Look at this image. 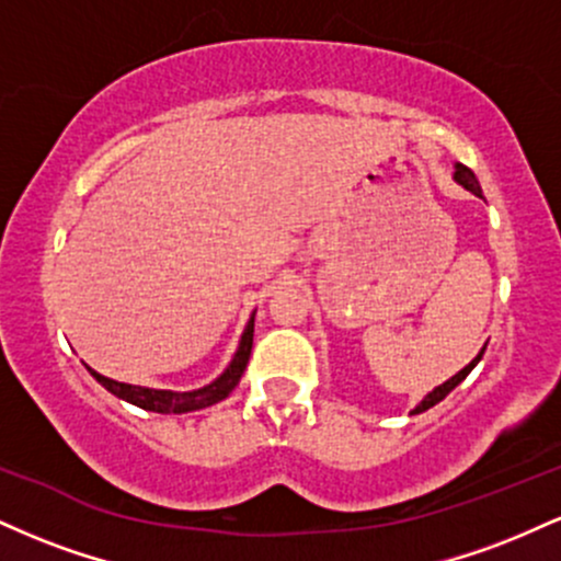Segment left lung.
Returning <instances> with one entry per match:
<instances>
[{
	"mask_svg": "<svg viewBox=\"0 0 561 561\" xmlns=\"http://www.w3.org/2000/svg\"><path fill=\"white\" fill-rule=\"evenodd\" d=\"M454 179H456V182H459L461 186H467V190H469V192H474V195H480V197H482V190H480L478 179H474V173H472V171H469V169H467V165L456 163V173H454ZM482 353H485V347H482V351H480V356H478V358H474V362H472V364H467V366H465V369H461V371H459V375H454V377H450V379H448V382H443V385H440V388H435L433 392H430V396H427V398H424V401H422L420 405H416V409H414V411H411V414H422V411L433 409V405H435V403H440V401H443V398H446V396H448V392L456 388V385H459V382H465V379H467V375H469V371H472V369H474V366H478V362H480V358H482Z\"/></svg>",
	"mask_w": 561,
	"mask_h": 561,
	"instance_id": "obj_1",
	"label": "left lung"
}]
</instances>
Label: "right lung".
I'll list each match as a JSON object with an SVG mask.
<instances>
[{"mask_svg":"<svg viewBox=\"0 0 561 561\" xmlns=\"http://www.w3.org/2000/svg\"><path fill=\"white\" fill-rule=\"evenodd\" d=\"M250 351H253V319H250V324L244 327L240 351H237L234 362L229 364V369L224 371L216 382H210L208 388H199L192 392L139 388V385L115 382V379H111V377L96 375L94 369H89V371H92V377L102 385V388H107L113 396L124 398V401H128V403L139 405V409L158 411V414H184V411H197V409H205V405H214L218 401H224V398H227L229 392L240 385L244 366H248V362H250Z\"/></svg>","mask_w":561,"mask_h":561,"instance_id":"obj_1","label":"right lung"}]
</instances>
